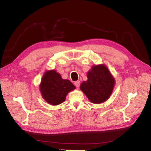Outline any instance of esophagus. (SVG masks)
<instances>
[{"mask_svg":"<svg viewBox=\"0 0 151 151\" xmlns=\"http://www.w3.org/2000/svg\"><path fill=\"white\" fill-rule=\"evenodd\" d=\"M75 85L76 86V88H78L80 87V85H81V82H80L79 81H76V82H75Z\"/></svg>","mask_w":151,"mask_h":151,"instance_id":"esophagus-1","label":"esophagus"}]
</instances>
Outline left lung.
Wrapping results in <instances>:
<instances>
[{
	"label": "left lung",
	"mask_w": 151,
	"mask_h": 151,
	"mask_svg": "<svg viewBox=\"0 0 151 151\" xmlns=\"http://www.w3.org/2000/svg\"><path fill=\"white\" fill-rule=\"evenodd\" d=\"M88 80L82 82L80 89L94 104H101L110 98L115 81L104 64L92 66L87 73Z\"/></svg>",
	"instance_id": "obj_1"
}]
</instances>
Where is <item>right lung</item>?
Segmentation results:
<instances>
[{
    "label": "right lung",
    "instance_id": "add662e5",
    "mask_svg": "<svg viewBox=\"0 0 151 151\" xmlns=\"http://www.w3.org/2000/svg\"><path fill=\"white\" fill-rule=\"evenodd\" d=\"M75 88L71 82L63 79L54 69L45 72L40 84L42 97L47 103L53 106L63 102L67 94Z\"/></svg>",
    "mask_w": 151,
    "mask_h": 151
}]
</instances>
